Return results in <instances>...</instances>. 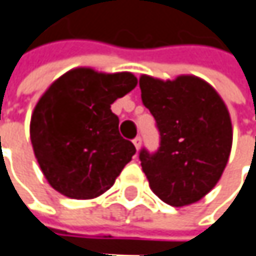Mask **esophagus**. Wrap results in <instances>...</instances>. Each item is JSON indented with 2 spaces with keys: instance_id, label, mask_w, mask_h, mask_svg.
Instances as JSON below:
<instances>
[{
  "instance_id": "34e87169",
  "label": "esophagus",
  "mask_w": 256,
  "mask_h": 256,
  "mask_svg": "<svg viewBox=\"0 0 256 256\" xmlns=\"http://www.w3.org/2000/svg\"><path fill=\"white\" fill-rule=\"evenodd\" d=\"M133 144H134L136 150L139 151V150H140V146H142V139H140V136H136V138L133 139Z\"/></svg>"
}]
</instances>
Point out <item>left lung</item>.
Segmentation results:
<instances>
[{
    "mask_svg": "<svg viewBox=\"0 0 256 256\" xmlns=\"http://www.w3.org/2000/svg\"><path fill=\"white\" fill-rule=\"evenodd\" d=\"M139 86L161 136L155 154H139L150 188L172 206L195 204L227 166L233 142L228 110L208 82L192 74L174 80L142 74Z\"/></svg>",
    "mask_w": 256,
    "mask_h": 256,
    "instance_id": "obj_1",
    "label": "left lung"
}]
</instances>
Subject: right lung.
Here are the masks:
<instances>
[{"label":"right lung","instance_id":"obj_1","mask_svg":"<svg viewBox=\"0 0 256 256\" xmlns=\"http://www.w3.org/2000/svg\"><path fill=\"white\" fill-rule=\"evenodd\" d=\"M136 84L128 72L76 67L39 98L30 118V140L45 178L61 195H102L132 160L136 148L120 136L111 104Z\"/></svg>","mask_w":256,"mask_h":256}]
</instances>
